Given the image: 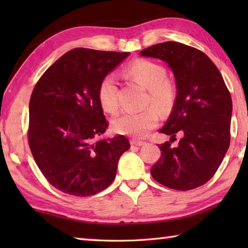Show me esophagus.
I'll use <instances>...</instances> for the list:
<instances>
[{
    "label": "esophagus",
    "instance_id": "1",
    "mask_svg": "<svg viewBox=\"0 0 248 248\" xmlns=\"http://www.w3.org/2000/svg\"><path fill=\"white\" fill-rule=\"evenodd\" d=\"M130 143L132 145H137V146H142L145 144L144 141H140V140H136V139H131L130 140Z\"/></svg>",
    "mask_w": 248,
    "mask_h": 248
}]
</instances>
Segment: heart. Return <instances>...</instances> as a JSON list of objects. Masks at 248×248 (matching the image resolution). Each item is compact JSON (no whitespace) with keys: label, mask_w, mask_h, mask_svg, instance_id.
<instances>
[{"label":"heart","mask_w":248,"mask_h":248,"mask_svg":"<svg viewBox=\"0 0 248 248\" xmlns=\"http://www.w3.org/2000/svg\"><path fill=\"white\" fill-rule=\"evenodd\" d=\"M124 73L149 92L148 104L157 110L165 112L176 98L175 85L167 78L166 69L149 59H137L125 66ZM100 107L108 114H115L119 108L118 86L112 75L105 77L97 91ZM158 115L154 108L149 107L139 112L125 111L112 120V129L117 133L131 137H143L157 124Z\"/></svg>","instance_id":"1"}]
</instances>
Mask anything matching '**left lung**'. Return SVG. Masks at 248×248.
Returning a JSON list of instances; mask_svg holds the SVG:
<instances>
[{
  "mask_svg": "<svg viewBox=\"0 0 248 248\" xmlns=\"http://www.w3.org/2000/svg\"><path fill=\"white\" fill-rule=\"evenodd\" d=\"M140 54L169 63L177 85L173 111L159 130L171 139L158 145L161 157L151 175L176 190L202 186L216 174L230 146L232 98L224 79L207 54L176 41L151 46ZM176 135L181 140L173 147Z\"/></svg>",
  "mask_w": 248,
  "mask_h": 248,
  "instance_id": "obj_1",
  "label": "left lung"
}]
</instances>
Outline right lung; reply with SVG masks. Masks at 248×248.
<instances>
[{
    "label": "right lung",
    "mask_w": 248,
    "mask_h": 248,
    "mask_svg": "<svg viewBox=\"0 0 248 248\" xmlns=\"http://www.w3.org/2000/svg\"><path fill=\"white\" fill-rule=\"evenodd\" d=\"M129 52L75 48L36 83L29 102L28 143L50 185L64 194L93 196L114 182L128 139L97 140L108 128L99 83Z\"/></svg>",
    "instance_id": "1"
}]
</instances>
